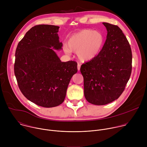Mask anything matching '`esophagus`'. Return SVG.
<instances>
[{
    "instance_id": "1",
    "label": "esophagus",
    "mask_w": 147,
    "mask_h": 147,
    "mask_svg": "<svg viewBox=\"0 0 147 147\" xmlns=\"http://www.w3.org/2000/svg\"><path fill=\"white\" fill-rule=\"evenodd\" d=\"M80 66H81V65L80 63H78L77 64V69L78 71L80 70Z\"/></svg>"
}]
</instances>
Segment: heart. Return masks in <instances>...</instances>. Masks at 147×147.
Returning <instances> with one entry per match:
<instances>
[{"label":"heart","instance_id":"b5f03b06","mask_svg":"<svg viewBox=\"0 0 147 147\" xmlns=\"http://www.w3.org/2000/svg\"><path fill=\"white\" fill-rule=\"evenodd\" d=\"M103 42V36L100 32L89 29L82 30L69 38L68 47H65V51L68 53L71 51L77 52L81 60L89 61L99 54Z\"/></svg>","mask_w":147,"mask_h":147}]
</instances>
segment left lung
I'll return each instance as SVG.
<instances>
[{"label": "left lung", "instance_id": "1", "mask_svg": "<svg viewBox=\"0 0 147 147\" xmlns=\"http://www.w3.org/2000/svg\"><path fill=\"white\" fill-rule=\"evenodd\" d=\"M103 24L108 33L102 50L80 68L85 98L96 105H103L119 98L132 69L131 49L126 37L118 26L108 23Z\"/></svg>", "mask_w": 147, "mask_h": 147}]
</instances>
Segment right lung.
Segmentation results:
<instances>
[{
  "label": "right lung",
  "mask_w": 147,
  "mask_h": 147,
  "mask_svg": "<svg viewBox=\"0 0 147 147\" xmlns=\"http://www.w3.org/2000/svg\"><path fill=\"white\" fill-rule=\"evenodd\" d=\"M59 28L45 24L32 27L18 42L15 53L14 70L21 92L45 108L63 102L70 81L77 72L76 61L61 62L53 50L63 46Z\"/></svg>",
  "instance_id": "1"
}]
</instances>
